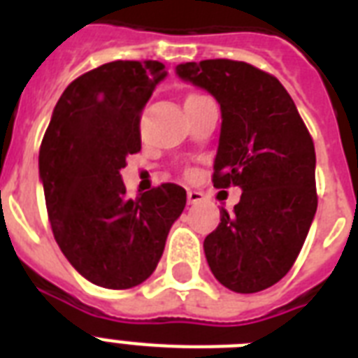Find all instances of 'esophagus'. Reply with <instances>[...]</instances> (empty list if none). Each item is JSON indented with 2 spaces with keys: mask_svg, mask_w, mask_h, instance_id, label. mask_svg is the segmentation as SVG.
<instances>
[{
  "mask_svg": "<svg viewBox=\"0 0 358 358\" xmlns=\"http://www.w3.org/2000/svg\"><path fill=\"white\" fill-rule=\"evenodd\" d=\"M201 201H202L201 191H195V189L187 191V204H199Z\"/></svg>",
  "mask_w": 358,
  "mask_h": 358,
  "instance_id": "34e87169",
  "label": "esophagus"
}]
</instances>
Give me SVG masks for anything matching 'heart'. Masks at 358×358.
I'll use <instances>...</instances> for the list:
<instances>
[{
    "label": "heart",
    "mask_w": 358,
    "mask_h": 358,
    "mask_svg": "<svg viewBox=\"0 0 358 358\" xmlns=\"http://www.w3.org/2000/svg\"><path fill=\"white\" fill-rule=\"evenodd\" d=\"M191 96H199V94H191Z\"/></svg>",
    "instance_id": "b5f03b06"
}]
</instances>
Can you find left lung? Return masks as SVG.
Returning <instances> with one entry per match:
<instances>
[{
  "label": "left lung",
  "instance_id": "8db88e82",
  "mask_svg": "<svg viewBox=\"0 0 358 358\" xmlns=\"http://www.w3.org/2000/svg\"><path fill=\"white\" fill-rule=\"evenodd\" d=\"M182 81L221 106L213 185H238L234 212L204 239L213 277L238 294L269 288L289 271L317 208L316 152L282 83L241 61L176 66Z\"/></svg>",
  "mask_w": 358,
  "mask_h": 358
}]
</instances>
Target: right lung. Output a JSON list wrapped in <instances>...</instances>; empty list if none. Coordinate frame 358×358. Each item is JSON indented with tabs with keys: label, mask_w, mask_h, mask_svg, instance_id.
Returning <instances> with one entry per match:
<instances>
[{
	"label": "right lung",
	"mask_w": 358,
	"mask_h": 358,
	"mask_svg": "<svg viewBox=\"0 0 358 358\" xmlns=\"http://www.w3.org/2000/svg\"><path fill=\"white\" fill-rule=\"evenodd\" d=\"M167 70L157 61H113L80 76L59 98L38 152L55 241L81 277L128 289L150 277L185 189L162 184L126 196L120 169L141 150V111Z\"/></svg>",
	"instance_id": "add662e5"
}]
</instances>
